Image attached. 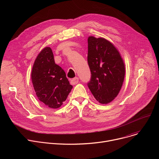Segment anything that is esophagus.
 I'll return each instance as SVG.
<instances>
[{"label":"esophagus","mask_w":159,"mask_h":159,"mask_svg":"<svg viewBox=\"0 0 159 159\" xmlns=\"http://www.w3.org/2000/svg\"><path fill=\"white\" fill-rule=\"evenodd\" d=\"M70 82H71V84L72 85L77 84V83L79 82V78H78V77H75V78L72 79L71 80Z\"/></svg>","instance_id":"obj_1"}]
</instances>
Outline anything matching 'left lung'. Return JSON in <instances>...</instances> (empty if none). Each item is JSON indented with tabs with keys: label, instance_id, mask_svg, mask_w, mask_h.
Returning <instances> with one entry per match:
<instances>
[{
	"label": "left lung",
	"instance_id": "8db88e82",
	"mask_svg": "<svg viewBox=\"0 0 159 159\" xmlns=\"http://www.w3.org/2000/svg\"><path fill=\"white\" fill-rule=\"evenodd\" d=\"M88 43V62L91 74L88 86L98 102L110 103L122 88L124 61L117 49L107 40L90 36Z\"/></svg>",
	"mask_w": 159,
	"mask_h": 159
}]
</instances>
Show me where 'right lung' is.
Masks as SVG:
<instances>
[{
	"mask_svg": "<svg viewBox=\"0 0 159 159\" xmlns=\"http://www.w3.org/2000/svg\"><path fill=\"white\" fill-rule=\"evenodd\" d=\"M31 80L39 101L53 109L61 106L73 88L65 71L55 64L49 47L44 48L37 57L31 71Z\"/></svg>",
	"mask_w": 159,
	"mask_h": 159,
	"instance_id": "1",
	"label": "right lung"
}]
</instances>
